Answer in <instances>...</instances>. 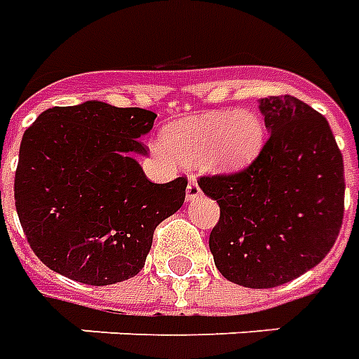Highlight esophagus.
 Returning <instances> with one entry per match:
<instances>
[{"instance_id": "1", "label": "esophagus", "mask_w": 359, "mask_h": 359, "mask_svg": "<svg viewBox=\"0 0 359 359\" xmlns=\"http://www.w3.org/2000/svg\"><path fill=\"white\" fill-rule=\"evenodd\" d=\"M201 196V188L200 184H198V180L194 179V177H190V182H188L187 187V200L192 201V200H198Z\"/></svg>"}]
</instances>
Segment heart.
<instances>
[{
  "label": "heart",
  "instance_id": "obj_1",
  "mask_svg": "<svg viewBox=\"0 0 359 359\" xmlns=\"http://www.w3.org/2000/svg\"><path fill=\"white\" fill-rule=\"evenodd\" d=\"M264 144V126L251 112L219 110L179 119L163 127L161 146L184 163L203 161L217 171L249 165Z\"/></svg>",
  "mask_w": 359,
  "mask_h": 359
}]
</instances>
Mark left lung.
<instances>
[{"mask_svg": "<svg viewBox=\"0 0 359 359\" xmlns=\"http://www.w3.org/2000/svg\"><path fill=\"white\" fill-rule=\"evenodd\" d=\"M270 137L233 172L203 175L217 200L209 236L215 266L251 289L283 285L320 264L335 245L344 215V163L327 119L291 95L261 100Z\"/></svg>", "mask_w": 359, "mask_h": 359, "instance_id": "1", "label": "left lung"}]
</instances>
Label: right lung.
Masks as SVG:
<instances>
[{"label": "right lung", "instance_id": "add662e5", "mask_svg": "<svg viewBox=\"0 0 359 359\" xmlns=\"http://www.w3.org/2000/svg\"><path fill=\"white\" fill-rule=\"evenodd\" d=\"M156 118L89 100L49 108L24 131L15 205L45 266L87 285L142 270L154 230L179 211L188 184L187 177L156 184L135 159Z\"/></svg>", "mask_w": 359, "mask_h": 359}]
</instances>
